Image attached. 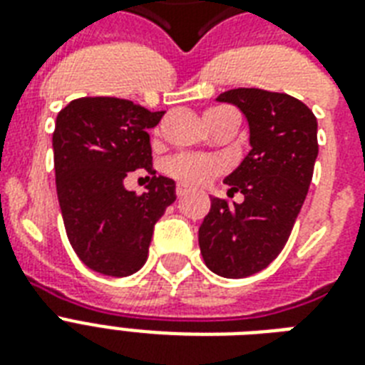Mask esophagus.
Returning a JSON list of instances; mask_svg holds the SVG:
<instances>
[{
	"label": "esophagus",
	"instance_id": "esophagus-1",
	"mask_svg": "<svg viewBox=\"0 0 365 365\" xmlns=\"http://www.w3.org/2000/svg\"><path fill=\"white\" fill-rule=\"evenodd\" d=\"M187 193H189L187 185H185V183H178V187H176L178 197H183V195H187Z\"/></svg>",
	"mask_w": 365,
	"mask_h": 365
}]
</instances>
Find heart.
<instances>
[{"label":"heart","instance_id":"heart-1","mask_svg":"<svg viewBox=\"0 0 365 365\" xmlns=\"http://www.w3.org/2000/svg\"><path fill=\"white\" fill-rule=\"evenodd\" d=\"M166 174L183 183L200 185L217 174V163L205 155L178 153L165 163Z\"/></svg>","mask_w":365,"mask_h":365}]
</instances>
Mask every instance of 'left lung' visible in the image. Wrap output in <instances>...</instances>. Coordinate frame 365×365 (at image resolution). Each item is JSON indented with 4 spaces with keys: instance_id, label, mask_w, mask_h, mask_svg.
I'll return each instance as SVG.
<instances>
[{
    "instance_id": "left-lung-1",
    "label": "left lung",
    "mask_w": 365,
    "mask_h": 365,
    "mask_svg": "<svg viewBox=\"0 0 365 365\" xmlns=\"http://www.w3.org/2000/svg\"><path fill=\"white\" fill-rule=\"evenodd\" d=\"M217 102L237 106L250 128V151L223 182L240 205L212 197L199 227L212 272L244 278L265 269L294 229L318 157L317 117L301 100L261 88H233Z\"/></svg>"
}]
</instances>
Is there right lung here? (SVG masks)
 <instances>
[{"label":"right lung","mask_w":365,"mask_h":365,"mask_svg":"<svg viewBox=\"0 0 365 365\" xmlns=\"http://www.w3.org/2000/svg\"><path fill=\"white\" fill-rule=\"evenodd\" d=\"M165 111L130 100L77 98L56 117V193L66 233L79 259L106 277H128L148 259L155 223L176 200V182L151 170L149 128ZM154 174L142 195L124 189L128 171Z\"/></svg>","instance_id":"obj_1"}]
</instances>
